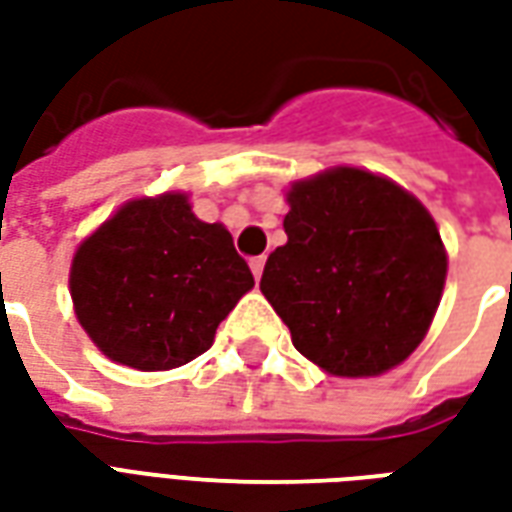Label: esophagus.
I'll list each match as a JSON object with an SVG mask.
<instances>
[{"label": "esophagus", "instance_id": "34e87169", "mask_svg": "<svg viewBox=\"0 0 512 512\" xmlns=\"http://www.w3.org/2000/svg\"><path fill=\"white\" fill-rule=\"evenodd\" d=\"M249 266H252V274H255V279L263 277V268H266V257L260 255V257H252L249 260Z\"/></svg>", "mask_w": 512, "mask_h": 512}]
</instances>
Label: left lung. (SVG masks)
<instances>
[{
	"mask_svg": "<svg viewBox=\"0 0 512 512\" xmlns=\"http://www.w3.org/2000/svg\"><path fill=\"white\" fill-rule=\"evenodd\" d=\"M288 244L260 290L301 356L345 378L414 354L439 310L447 252L428 208L389 178L334 167L288 189Z\"/></svg>",
	"mask_w": 512,
	"mask_h": 512,
	"instance_id": "obj_1",
	"label": "left lung"
}]
</instances>
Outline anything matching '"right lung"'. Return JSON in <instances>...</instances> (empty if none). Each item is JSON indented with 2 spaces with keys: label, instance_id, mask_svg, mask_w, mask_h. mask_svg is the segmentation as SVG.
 <instances>
[{
  "label": "right lung",
  "instance_id": "add662e5",
  "mask_svg": "<svg viewBox=\"0 0 512 512\" xmlns=\"http://www.w3.org/2000/svg\"><path fill=\"white\" fill-rule=\"evenodd\" d=\"M255 277L224 224L200 222L167 191L126 202L87 235L71 263L76 318L112 362L172 370L213 345Z\"/></svg>",
  "mask_w": 512,
  "mask_h": 512
}]
</instances>
